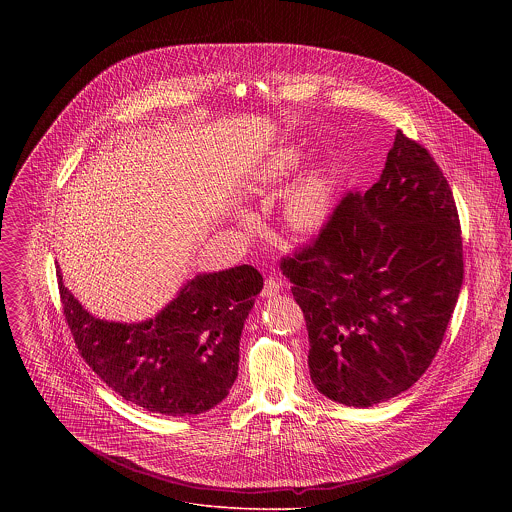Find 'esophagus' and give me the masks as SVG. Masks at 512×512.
Here are the masks:
<instances>
[{
    "label": "esophagus",
    "instance_id": "1",
    "mask_svg": "<svg viewBox=\"0 0 512 512\" xmlns=\"http://www.w3.org/2000/svg\"><path fill=\"white\" fill-rule=\"evenodd\" d=\"M282 290V282L278 280V278H268L266 282H264V288H262V295L264 297H274V295H278Z\"/></svg>",
    "mask_w": 512,
    "mask_h": 512
}]
</instances>
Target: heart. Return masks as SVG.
<instances>
[{"instance_id": "1", "label": "heart", "mask_w": 512, "mask_h": 512, "mask_svg": "<svg viewBox=\"0 0 512 512\" xmlns=\"http://www.w3.org/2000/svg\"><path fill=\"white\" fill-rule=\"evenodd\" d=\"M297 167L295 149L278 151L260 171L264 183H278L288 179ZM331 207V187L329 181L321 175L303 177L288 195L286 220L293 230L309 232L327 219Z\"/></svg>"}]
</instances>
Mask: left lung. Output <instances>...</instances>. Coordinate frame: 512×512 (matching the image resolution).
<instances>
[{"instance_id":"left-lung-1","label":"left lung","mask_w":512,"mask_h":512,"mask_svg":"<svg viewBox=\"0 0 512 512\" xmlns=\"http://www.w3.org/2000/svg\"><path fill=\"white\" fill-rule=\"evenodd\" d=\"M280 268L321 394L368 408L408 390L432 365L463 284L459 215L436 159L398 130L380 179L349 191Z\"/></svg>"}]
</instances>
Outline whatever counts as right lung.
<instances>
[{
    "label": "right lung",
    "instance_id": "right-lung-1",
    "mask_svg": "<svg viewBox=\"0 0 512 512\" xmlns=\"http://www.w3.org/2000/svg\"><path fill=\"white\" fill-rule=\"evenodd\" d=\"M65 319L90 366L124 400L163 416H193L222 402L238 376L244 321L264 288L252 266L189 280L153 319L90 315L57 272Z\"/></svg>",
    "mask_w": 512,
    "mask_h": 512
}]
</instances>
